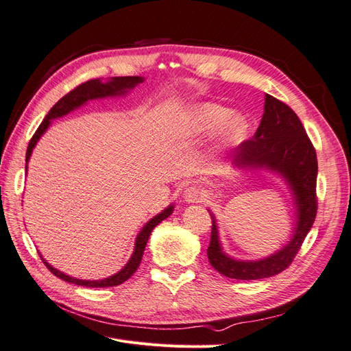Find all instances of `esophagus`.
<instances>
[{
    "mask_svg": "<svg viewBox=\"0 0 351 351\" xmlns=\"http://www.w3.org/2000/svg\"><path fill=\"white\" fill-rule=\"evenodd\" d=\"M184 200L187 204H197L202 200V190L197 186H189L184 190Z\"/></svg>",
    "mask_w": 351,
    "mask_h": 351,
    "instance_id": "1",
    "label": "esophagus"
}]
</instances>
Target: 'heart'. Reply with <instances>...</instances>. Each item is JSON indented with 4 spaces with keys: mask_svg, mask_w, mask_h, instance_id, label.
Wrapping results in <instances>:
<instances>
[{
    "mask_svg": "<svg viewBox=\"0 0 351 351\" xmlns=\"http://www.w3.org/2000/svg\"><path fill=\"white\" fill-rule=\"evenodd\" d=\"M228 116L230 110L222 107V105L204 104L187 114L184 120V133L189 136L205 134L221 125ZM246 120L241 115H232L218 134V145L226 147L240 142L246 134Z\"/></svg>",
    "mask_w": 351,
    "mask_h": 351,
    "instance_id": "obj_1",
    "label": "heart"
}]
</instances>
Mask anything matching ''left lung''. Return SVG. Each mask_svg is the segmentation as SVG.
Listing matches in <instances>:
<instances>
[{"instance_id": "8db88e82", "label": "left lung", "mask_w": 351, "mask_h": 351, "mask_svg": "<svg viewBox=\"0 0 351 351\" xmlns=\"http://www.w3.org/2000/svg\"><path fill=\"white\" fill-rule=\"evenodd\" d=\"M232 161L240 167H267L278 171L289 182L297 205V228L293 240L272 256L241 262L228 258L221 250L215 218L212 215L209 263L219 274L234 280H261L287 269L312 228L316 212V151L295 112L282 101L265 95V112L256 133L232 151Z\"/></svg>"}]
</instances>
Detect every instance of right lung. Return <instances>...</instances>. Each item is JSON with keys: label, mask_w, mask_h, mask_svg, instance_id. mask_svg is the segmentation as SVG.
<instances>
[{"label": "right lung", "mask_w": 351, "mask_h": 351, "mask_svg": "<svg viewBox=\"0 0 351 351\" xmlns=\"http://www.w3.org/2000/svg\"><path fill=\"white\" fill-rule=\"evenodd\" d=\"M143 79L142 77H137V76H124V77H112L110 82L107 83H102L99 79H93V80H88L79 86L74 88L73 90H70L67 95H64L54 107L49 110V112L47 114V117L44 119V121L40 123V125L38 127V130L35 132V134L32 136V139L27 145V152H26V168H27V161L32 155V151H34V147L36 145V142L39 141V137L44 134V132L48 129V125L51 123L52 119H57V117H62L66 115L67 112H70L71 110L80 107L82 104H84L89 99H95V98H104V97H110V95H120L124 93L127 89H132L134 88L137 83H142ZM173 212V206H168L165 210H162L161 214L154 217L147 224L142 228V231L139 232V236L136 239V246H134V252L132 254L130 261L127 262L125 267L120 271L117 272L115 275L110 278H105V280H99V281H84V280H77V278H71L69 275L62 274L60 271H57L56 268H52L51 265H48L45 262V259H42V262L45 263V267L56 275V277L64 280L67 282L71 284H77V285H83V287H114V285H120L124 281L129 280L132 275L136 272V269L139 268L142 256H143V252L146 247V243L147 239H149L152 230L161 222L162 219L168 218L171 215Z\"/></svg>", "instance_id": "obj_1"}]
</instances>
